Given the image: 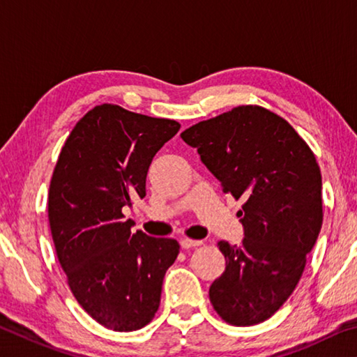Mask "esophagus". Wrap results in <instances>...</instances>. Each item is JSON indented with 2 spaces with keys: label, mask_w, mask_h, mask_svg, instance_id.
I'll return each mask as SVG.
<instances>
[{
  "label": "esophagus",
  "mask_w": 357,
  "mask_h": 357,
  "mask_svg": "<svg viewBox=\"0 0 357 357\" xmlns=\"http://www.w3.org/2000/svg\"><path fill=\"white\" fill-rule=\"evenodd\" d=\"M198 245H202V241H193L187 238L181 239V247H183V249H193V247H198Z\"/></svg>",
  "instance_id": "obj_1"
}]
</instances>
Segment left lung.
Wrapping results in <instances>:
<instances>
[{
	"label": "left lung",
	"mask_w": 357,
	"mask_h": 357,
	"mask_svg": "<svg viewBox=\"0 0 357 357\" xmlns=\"http://www.w3.org/2000/svg\"><path fill=\"white\" fill-rule=\"evenodd\" d=\"M181 138L223 192L244 200L243 243H217L227 266L209 288L211 304L229 324L261 323L294 291L321 229L315 154L285 119L258 105L202 121Z\"/></svg>",
	"instance_id": "1"
}]
</instances>
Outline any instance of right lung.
Wrapping results in <instances>:
<instances>
[{
  "label": "right lung",
  "instance_id": "obj_1",
  "mask_svg": "<svg viewBox=\"0 0 357 357\" xmlns=\"http://www.w3.org/2000/svg\"><path fill=\"white\" fill-rule=\"evenodd\" d=\"M173 119L102 104L78 121L59 153L48 222L72 294L107 329L130 332L154 318L178 241L151 238L123 209L146 195L153 157L178 134Z\"/></svg>",
  "mask_w": 357,
  "mask_h": 357
}]
</instances>
